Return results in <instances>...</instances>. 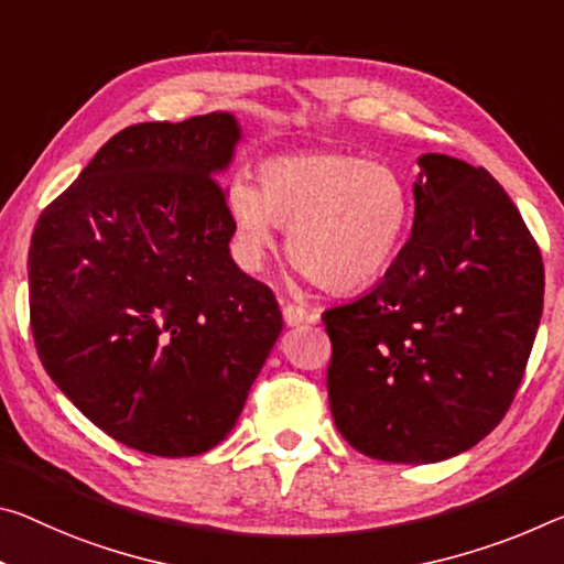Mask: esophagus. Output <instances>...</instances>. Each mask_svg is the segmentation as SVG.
I'll return each instance as SVG.
<instances>
[{"label":"esophagus","mask_w":564,"mask_h":564,"mask_svg":"<svg viewBox=\"0 0 564 564\" xmlns=\"http://www.w3.org/2000/svg\"><path fill=\"white\" fill-rule=\"evenodd\" d=\"M283 321L285 326H301L306 321H318V314H308L299 303H283Z\"/></svg>","instance_id":"esophagus-1"}]
</instances>
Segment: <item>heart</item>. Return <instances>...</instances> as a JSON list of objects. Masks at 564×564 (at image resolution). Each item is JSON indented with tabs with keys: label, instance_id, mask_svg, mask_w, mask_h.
Returning a JSON list of instances; mask_svg holds the SVG:
<instances>
[{
	"label": "heart",
	"instance_id": "obj_1",
	"mask_svg": "<svg viewBox=\"0 0 564 564\" xmlns=\"http://www.w3.org/2000/svg\"><path fill=\"white\" fill-rule=\"evenodd\" d=\"M228 213L250 263L289 230V258L330 293L377 281L394 261L411 223V193L394 165L348 153H299L258 167V185L234 181Z\"/></svg>",
	"mask_w": 564,
	"mask_h": 564
}]
</instances>
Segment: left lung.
I'll list each match as a JSON object with an SVG mask.
<instances>
[{
	"label": "left lung",
	"instance_id": "1",
	"mask_svg": "<svg viewBox=\"0 0 564 564\" xmlns=\"http://www.w3.org/2000/svg\"><path fill=\"white\" fill-rule=\"evenodd\" d=\"M414 226L383 279L328 308L334 422L366 457L432 464L507 414L540 328V248L485 167L416 160Z\"/></svg>",
	"mask_w": 564,
	"mask_h": 564
}]
</instances>
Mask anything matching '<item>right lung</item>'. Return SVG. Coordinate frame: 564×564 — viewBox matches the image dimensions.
<instances>
[{
    "instance_id": "1",
    "label": "right lung",
    "mask_w": 564,
    "mask_h": 564,
    "mask_svg": "<svg viewBox=\"0 0 564 564\" xmlns=\"http://www.w3.org/2000/svg\"><path fill=\"white\" fill-rule=\"evenodd\" d=\"M240 138L230 112L124 128L32 234L44 371L105 434L155 457L226 440L283 330L273 291L230 258L218 175Z\"/></svg>"
}]
</instances>
